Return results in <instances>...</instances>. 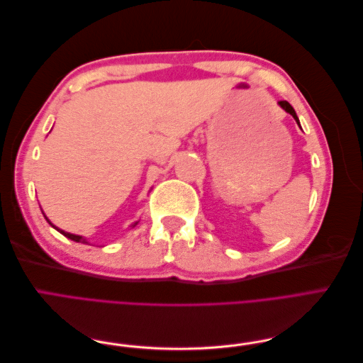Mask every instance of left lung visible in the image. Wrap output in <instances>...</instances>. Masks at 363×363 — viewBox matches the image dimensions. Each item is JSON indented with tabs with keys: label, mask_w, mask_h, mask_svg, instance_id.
<instances>
[{
	"label": "left lung",
	"mask_w": 363,
	"mask_h": 363,
	"mask_svg": "<svg viewBox=\"0 0 363 363\" xmlns=\"http://www.w3.org/2000/svg\"><path fill=\"white\" fill-rule=\"evenodd\" d=\"M279 104H280V107H283L284 111H286L289 115H292L294 116V119L296 121V124L300 125V121H298V116H296V113H295V111H294V107L288 103V101H279Z\"/></svg>",
	"instance_id": "obj_1"
}]
</instances>
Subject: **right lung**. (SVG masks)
I'll list each match as a JSON object with an SVG mask.
<instances>
[{
  "instance_id": "right-lung-1",
  "label": "right lung",
  "mask_w": 363,
  "mask_h": 363,
  "mask_svg": "<svg viewBox=\"0 0 363 363\" xmlns=\"http://www.w3.org/2000/svg\"><path fill=\"white\" fill-rule=\"evenodd\" d=\"M43 213V212H42ZM43 216H45V215H43ZM45 219H47V221L50 223V219L45 216ZM51 224V223H50ZM138 224V221L133 224V225H131V227H135ZM52 225V224H51ZM54 228H56L57 230V232H60L63 236H67L68 239H71V240H75V242H80V244H87V240L83 238V236H79V235H72V233H68V232H63V230H60V228H57L56 225H52Z\"/></svg>"
}]
</instances>
